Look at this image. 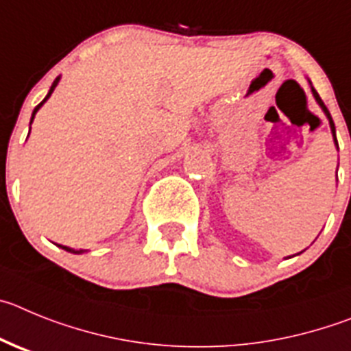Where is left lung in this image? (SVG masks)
I'll return each mask as SVG.
<instances>
[{"mask_svg":"<svg viewBox=\"0 0 351 351\" xmlns=\"http://www.w3.org/2000/svg\"><path fill=\"white\" fill-rule=\"evenodd\" d=\"M309 82V80H308ZM309 87H311V93H313V97H315V101H317L318 103V106H320L322 108V112L325 113V117H327V121H329V125H330V132H332V138H334V145H336V148H337V140H336V128H334V121H332V117H330V113H329V110H327V106L324 105V101L320 99V96H318V93L317 90H315V87L313 85H311V82H309ZM299 255V254H298Z\"/></svg>","mask_w":351,"mask_h":351,"instance_id":"left-lung-1","label":"left lung"}]
</instances>
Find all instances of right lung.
Segmentation results:
<instances>
[{
    "instance_id": "add662e5",
    "label": "right lung",
    "mask_w": 351,
    "mask_h": 351,
    "mask_svg": "<svg viewBox=\"0 0 351 351\" xmlns=\"http://www.w3.org/2000/svg\"><path fill=\"white\" fill-rule=\"evenodd\" d=\"M59 80H61V77H58L56 78V80H53V84H52V87H50V90H49V94H47L45 96V99L42 101V103H40V105L36 106V108H34V112H33V115H31V122H29V131H31V124H33V121H34V115H36V112L40 108H42L43 106V103H45L47 99H49L50 96H52V93H53V89H56V87H58V84H59ZM59 248H62V250H66V252H71V254H84L85 250H75V248H69V246H64V245H58Z\"/></svg>"
}]
</instances>
